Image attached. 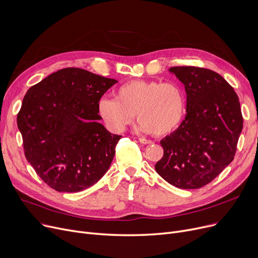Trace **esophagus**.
Listing matches in <instances>:
<instances>
[{
    "label": "esophagus",
    "mask_w": 258,
    "mask_h": 258,
    "mask_svg": "<svg viewBox=\"0 0 258 258\" xmlns=\"http://www.w3.org/2000/svg\"><path fill=\"white\" fill-rule=\"evenodd\" d=\"M139 142H140L141 144H145V145H147V144H152V143H153V141H151V140H147V139H145V138H139Z\"/></svg>",
    "instance_id": "esophagus-1"
}]
</instances>
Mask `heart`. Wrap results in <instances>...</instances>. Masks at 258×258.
I'll return each mask as SVG.
<instances>
[{"mask_svg":"<svg viewBox=\"0 0 258 258\" xmlns=\"http://www.w3.org/2000/svg\"><path fill=\"white\" fill-rule=\"evenodd\" d=\"M186 111L182 87L156 80H131L115 91V98L103 97L97 112L105 125L115 133L123 132L135 117L142 133L166 136L177 130Z\"/></svg>","mask_w":258,"mask_h":258,"instance_id":"1","label":"heart"}]
</instances>
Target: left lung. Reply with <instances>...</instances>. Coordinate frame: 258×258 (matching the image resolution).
Masks as SVG:
<instances>
[{"mask_svg": "<svg viewBox=\"0 0 258 258\" xmlns=\"http://www.w3.org/2000/svg\"><path fill=\"white\" fill-rule=\"evenodd\" d=\"M185 87L186 116L161 140L164 156L156 171L169 184L196 189L210 183L234 159L242 130L234 89L220 74L204 68L172 67Z\"/></svg>", "mask_w": 258, "mask_h": 258, "instance_id": "8db88e82", "label": "left lung"}]
</instances>
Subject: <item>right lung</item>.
<instances>
[{"label":"right lung","mask_w":258,"mask_h":258,"mask_svg":"<svg viewBox=\"0 0 258 258\" xmlns=\"http://www.w3.org/2000/svg\"><path fill=\"white\" fill-rule=\"evenodd\" d=\"M118 81L66 68L27 91L18 114L26 159L47 185L78 192L111 166L121 136L99 120L97 104Z\"/></svg>","instance_id":"obj_1"}]
</instances>
